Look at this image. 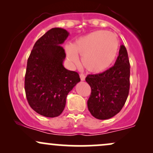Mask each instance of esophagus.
<instances>
[{
  "label": "esophagus",
  "instance_id": "34e87169",
  "mask_svg": "<svg viewBox=\"0 0 153 153\" xmlns=\"http://www.w3.org/2000/svg\"><path fill=\"white\" fill-rule=\"evenodd\" d=\"M80 79H81L82 81H84L85 79V75L84 74H80Z\"/></svg>",
  "mask_w": 153,
  "mask_h": 153
}]
</instances>
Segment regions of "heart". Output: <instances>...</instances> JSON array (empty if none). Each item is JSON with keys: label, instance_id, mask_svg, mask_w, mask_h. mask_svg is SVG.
<instances>
[{"label": "heart", "instance_id": "obj_1", "mask_svg": "<svg viewBox=\"0 0 153 153\" xmlns=\"http://www.w3.org/2000/svg\"><path fill=\"white\" fill-rule=\"evenodd\" d=\"M120 42L114 33L106 30L92 32L78 39L72 46L65 47L67 57L72 63L82 56L83 66L88 71L98 73L107 69L117 55Z\"/></svg>", "mask_w": 153, "mask_h": 153}]
</instances>
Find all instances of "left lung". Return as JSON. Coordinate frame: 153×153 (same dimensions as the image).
<instances>
[{
  "mask_svg": "<svg viewBox=\"0 0 153 153\" xmlns=\"http://www.w3.org/2000/svg\"><path fill=\"white\" fill-rule=\"evenodd\" d=\"M91 88L88 101L90 112L98 120L112 117L125 105L130 88V63L127 50L121 45L114 65L103 73L85 79Z\"/></svg>",
  "mask_w": 153,
  "mask_h": 153,
  "instance_id": "8db88e82",
  "label": "left lung"
}]
</instances>
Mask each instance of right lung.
<instances>
[{"label": "right lung", "mask_w": 153, "mask_h": 153, "mask_svg": "<svg viewBox=\"0 0 153 153\" xmlns=\"http://www.w3.org/2000/svg\"><path fill=\"white\" fill-rule=\"evenodd\" d=\"M68 32L50 29L38 39L28 57L25 90L30 107L38 114L55 117L63 112L66 97L80 82L79 74L64 68L65 52L61 44Z\"/></svg>", "instance_id": "1"}]
</instances>
